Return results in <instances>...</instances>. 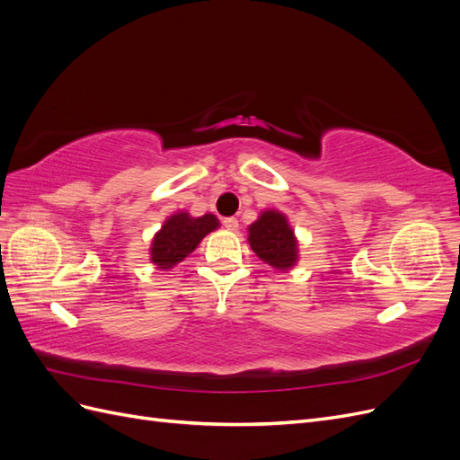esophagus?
<instances>
[{
	"label": "esophagus",
	"instance_id": "esophagus-1",
	"mask_svg": "<svg viewBox=\"0 0 460 460\" xmlns=\"http://www.w3.org/2000/svg\"><path fill=\"white\" fill-rule=\"evenodd\" d=\"M222 225H225V228H226V230H230V232H235V230L240 228V225H238V218H234V217H228V218L222 220Z\"/></svg>",
	"mask_w": 460,
	"mask_h": 460
}]
</instances>
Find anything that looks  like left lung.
Listing matches in <instances>:
<instances>
[{
    "instance_id": "left-lung-1",
    "label": "left lung",
    "mask_w": 460,
    "mask_h": 460,
    "mask_svg": "<svg viewBox=\"0 0 460 460\" xmlns=\"http://www.w3.org/2000/svg\"><path fill=\"white\" fill-rule=\"evenodd\" d=\"M249 245L270 267L288 270L297 261V242L282 213L267 211L249 226Z\"/></svg>"
}]
</instances>
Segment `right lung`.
I'll use <instances>...</instances> for the list:
<instances>
[{"instance_id": "add662e5", "label": "right lung", "mask_w": 460, "mask_h": 460, "mask_svg": "<svg viewBox=\"0 0 460 460\" xmlns=\"http://www.w3.org/2000/svg\"><path fill=\"white\" fill-rule=\"evenodd\" d=\"M218 226L215 215L193 218L188 213H176L164 222L151 243V261L159 269H171L188 257L208 232Z\"/></svg>"}]
</instances>
